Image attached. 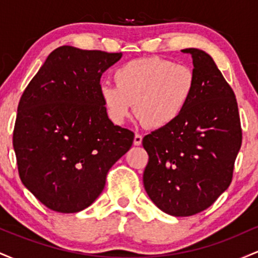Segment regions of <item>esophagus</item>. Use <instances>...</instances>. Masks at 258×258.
I'll return each instance as SVG.
<instances>
[{"label":"esophagus","instance_id":"1","mask_svg":"<svg viewBox=\"0 0 258 258\" xmlns=\"http://www.w3.org/2000/svg\"><path fill=\"white\" fill-rule=\"evenodd\" d=\"M142 139H143V138H142V136L138 135V133H136L135 139H133V144H135V146H141Z\"/></svg>","mask_w":258,"mask_h":258}]
</instances>
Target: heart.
Here are the masks:
<instances>
[{"mask_svg":"<svg viewBox=\"0 0 258 258\" xmlns=\"http://www.w3.org/2000/svg\"><path fill=\"white\" fill-rule=\"evenodd\" d=\"M116 86L100 84L99 97L108 117L122 125L132 106L150 128H165L179 119L193 98L197 76L185 64L159 57L127 61L114 72Z\"/></svg>","mask_w":258,"mask_h":258,"instance_id":"1","label":"heart"}]
</instances>
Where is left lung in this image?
Masks as SVG:
<instances>
[{
  "label": "left lung",
  "mask_w": 258,
  "mask_h": 258,
  "mask_svg": "<svg viewBox=\"0 0 258 258\" xmlns=\"http://www.w3.org/2000/svg\"><path fill=\"white\" fill-rule=\"evenodd\" d=\"M193 59L194 96L172 125L143 138L149 161L148 197L165 214L186 217L206 210L232 182L241 147L235 94L209 53L182 49Z\"/></svg>",
  "instance_id": "1"
}]
</instances>
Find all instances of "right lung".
<instances>
[{
    "label": "right lung",
    "instance_id": "1",
    "mask_svg": "<svg viewBox=\"0 0 258 258\" xmlns=\"http://www.w3.org/2000/svg\"><path fill=\"white\" fill-rule=\"evenodd\" d=\"M121 57L59 47L20 98L13 133L18 171L53 211L75 214L93 204L108 171L132 147L135 135L111 122L99 97L100 78Z\"/></svg>",
    "mask_w": 258,
    "mask_h": 258
}]
</instances>
